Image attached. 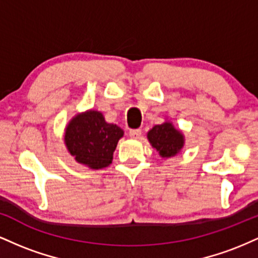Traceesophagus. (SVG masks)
Listing matches in <instances>:
<instances>
[{"mask_svg":"<svg viewBox=\"0 0 258 258\" xmlns=\"http://www.w3.org/2000/svg\"><path fill=\"white\" fill-rule=\"evenodd\" d=\"M128 135H130V137H132V138H139L142 135V130H139V128L130 130Z\"/></svg>","mask_w":258,"mask_h":258,"instance_id":"1","label":"esophagus"}]
</instances>
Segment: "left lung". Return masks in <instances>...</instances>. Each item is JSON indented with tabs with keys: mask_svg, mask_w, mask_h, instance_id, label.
I'll use <instances>...</instances> for the list:
<instances>
[{
	"mask_svg": "<svg viewBox=\"0 0 258 258\" xmlns=\"http://www.w3.org/2000/svg\"><path fill=\"white\" fill-rule=\"evenodd\" d=\"M148 139L162 158H170V156L176 155L182 149L183 143H184L183 135L177 131L171 122L154 126L148 132Z\"/></svg>",
	"mask_w": 258,
	"mask_h": 258,
	"instance_id": "8db88e82",
	"label": "left lung"
}]
</instances>
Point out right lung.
Wrapping results in <instances>:
<instances>
[{
  "label": "right lung",
  "instance_id": "add662e5",
  "mask_svg": "<svg viewBox=\"0 0 258 258\" xmlns=\"http://www.w3.org/2000/svg\"><path fill=\"white\" fill-rule=\"evenodd\" d=\"M122 136L119 126L105 122L99 111L90 110L70 121L65 131V144L76 161L97 170L111 164Z\"/></svg>",
  "mask_w": 258,
  "mask_h": 258
}]
</instances>
